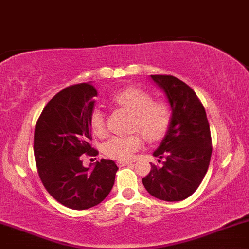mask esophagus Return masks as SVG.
<instances>
[{
  "mask_svg": "<svg viewBox=\"0 0 249 249\" xmlns=\"http://www.w3.org/2000/svg\"><path fill=\"white\" fill-rule=\"evenodd\" d=\"M132 164V161H118L117 165L118 166H125V165H130Z\"/></svg>",
  "mask_w": 249,
  "mask_h": 249,
  "instance_id": "34e87169",
  "label": "esophagus"
}]
</instances>
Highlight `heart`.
Listing matches in <instances>:
<instances>
[{
	"label": "heart",
	"instance_id": "heart-1",
	"mask_svg": "<svg viewBox=\"0 0 249 249\" xmlns=\"http://www.w3.org/2000/svg\"><path fill=\"white\" fill-rule=\"evenodd\" d=\"M111 102L132 114L131 131L139 132L147 140L161 139L168 130L171 117L168 105L162 101H153L152 95L146 90L138 87L123 88L111 96ZM89 124L94 134H105V112L99 108L94 109ZM139 133L128 137H111L103 144V153L117 161H127L143 146V139Z\"/></svg>",
	"mask_w": 249,
	"mask_h": 249
}]
</instances>
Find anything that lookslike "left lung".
Instances as JSON below:
<instances>
[{
    "label": "left lung",
    "mask_w": 249,
    "mask_h": 249,
    "mask_svg": "<svg viewBox=\"0 0 249 249\" xmlns=\"http://www.w3.org/2000/svg\"><path fill=\"white\" fill-rule=\"evenodd\" d=\"M150 78L164 92L171 117L164 139L153 154L165 161L162 166L150 165L142 184L156 199L181 201L196 191L208 170L213 150L209 123L199 97L184 81L174 75Z\"/></svg>",
    "instance_id": "obj_1"
}]
</instances>
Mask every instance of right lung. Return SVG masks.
Instances as JSON below:
<instances>
[{
    "label": "right lung",
    "mask_w": 249,
    "mask_h": 249,
    "mask_svg": "<svg viewBox=\"0 0 249 249\" xmlns=\"http://www.w3.org/2000/svg\"><path fill=\"white\" fill-rule=\"evenodd\" d=\"M95 87L72 85L56 94L41 112L34 131V157L43 186L56 201L74 210L92 208L106 199L117 165L102 159L85 168L80 156H96L90 146L89 118Z\"/></svg>",
    "instance_id": "1"
}]
</instances>
